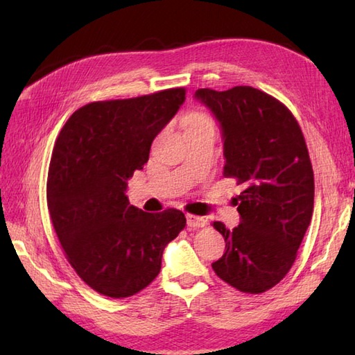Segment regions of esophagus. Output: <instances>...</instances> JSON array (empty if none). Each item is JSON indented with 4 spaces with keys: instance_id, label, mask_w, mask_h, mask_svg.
I'll list each match as a JSON object with an SVG mask.
<instances>
[{
    "instance_id": "esophagus-1",
    "label": "esophagus",
    "mask_w": 355,
    "mask_h": 355,
    "mask_svg": "<svg viewBox=\"0 0 355 355\" xmlns=\"http://www.w3.org/2000/svg\"><path fill=\"white\" fill-rule=\"evenodd\" d=\"M186 221H187V227H192V229H197V227H205L207 220L205 216H198V215H191L187 214L186 215Z\"/></svg>"
}]
</instances>
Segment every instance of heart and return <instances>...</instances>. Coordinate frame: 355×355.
I'll list each match as a JSON object with an SVG mask.
<instances>
[{"instance_id": "b5f03b06", "label": "heart", "mask_w": 355, "mask_h": 355, "mask_svg": "<svg viewBox=\"0 0 355 355\" xmlns=\"http://www.w3.org/2000/svg\"><path fill=\"white\" fill-rule=\"evenodd\" d=\"M202 120H207V119L202 117V116H195L192 122H202Z\"/></svg>"}]
</instances>
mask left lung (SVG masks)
<instances>
[{
    "label": "left lung",
    "instance_id": "1",
    "mask_svg": "<svg viewBox=\"0 0 355 355\" xmlns=\"http://www.w3.org/2000/svg\"><path fill=\"white\" fill-rule=\"evenodd\" d=\"M193 97L220 123L223 175L244 189L233 200L238 227L214 223L225 252L212 268L239 291L263 293L288 273L313 216L314 175L304 134L285 105L253 87L200 88Z\"/></svg>",
    "mask_w": 355,
    "mask_h": 355
}]
</instances>
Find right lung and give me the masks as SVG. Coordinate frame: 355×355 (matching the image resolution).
<instances>
[{"label":"right lung","mask_w":355,"mask_h":355,"mask_svg":"<svg viewBox=\"0 0 355 355\" xmlns=\"http://www.w3.org/2000/svg\"><path fill=\"white\" fill-rule=\"evenodd\" d=\"M184 99V88H172L88 103L56 140L47 178L53 227L74 271L103 296L130 297L148 286L164 247L184 229L180 210L148 214L126 197L128 180Z\"/></svg>","instance_id":"add662e5"}]
</instances>
